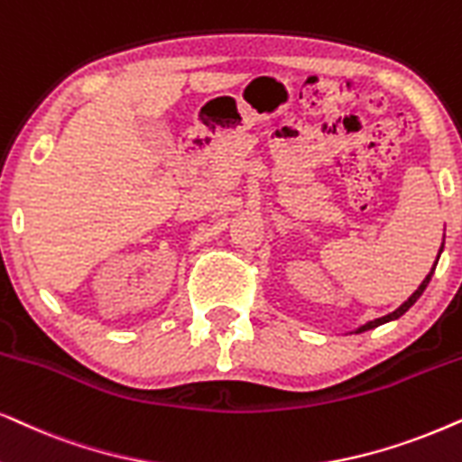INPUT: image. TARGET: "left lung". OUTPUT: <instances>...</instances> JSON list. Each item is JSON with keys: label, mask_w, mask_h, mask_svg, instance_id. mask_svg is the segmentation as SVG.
<instances>
[{"label": "left lung", "mask_w": 462, "mask_h": 462, "mask_svg": "<svg viewBox=\"0 0 462 462\" xmlns=\"http://www.w3.org/2000/svg\"><path fill=\"white\" fill-rule=\"evenodd\" d=\"M441 250H443V245H441ZM437 261H439V256H437ZM435 267H437V263L433 265V269H430L429 272V275L427 278L422 280V284L418 286V291L414 292V295H411L410 299H407V301L401 305V308H397L393 311V314H388V316H382V319H375V320H371V322H367V325H363L361 328H356V333H363V331H369V328H375V327H380V325H384V322H391V320H397V319H401V316L405 314L407 310L411 308V305H414L418 299H420V295L424 292V289H427L429 286V282H430V278H433V273H435Z\"/></svg>", "instance_id": "8db88e82"}]
</instances>
